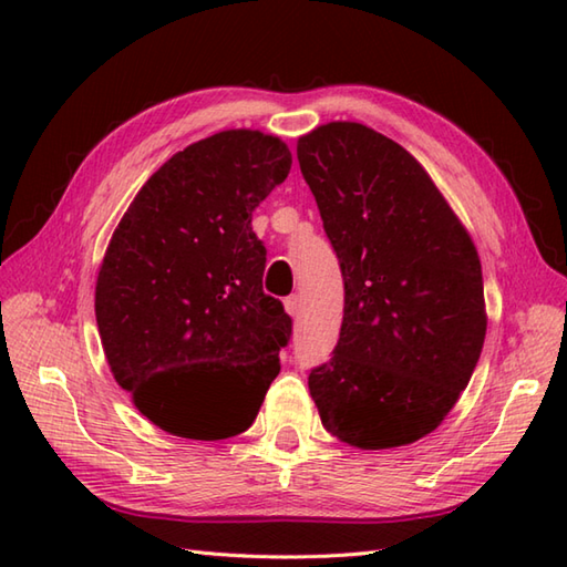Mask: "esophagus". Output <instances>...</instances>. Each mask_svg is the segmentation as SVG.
Here are the masks:
<instances>
[{"label":"esophagus","instance_id":"1","mask_svg":"<svg viewBox=\"0 0 567 567\" xmlns=\"http://www.w3.org/2000/svg\"><path fill=\"white\" fill-rule=\"evenodd\" d=\"M285 309H287V315H290V317H299V311H302V297H299V295L287 297Z\"/></svg>","mask_w":567,"mask_h":567}]
</instances>
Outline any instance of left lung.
I'll return each mask as SVG.
<instances>
[{"label":"left lung","instance_id":"8db88e82","mask_svg":"<svg viewBox=\"0 0 567 567\" xmlns=\"http://www.w3.org/2000/svg\"><path fill=\"white\" fill-rule=\"evenodd\" d=\"M343 275V323L309 372L321 424L365 451L414 443L467 388L485 343L477 250L400 143L331 122L297 143Z\"/></svg>","mask_w":567,"mask_h":567}]
</instances>
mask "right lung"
<instances>
[{"mask_svg": "<svg viewBox=\"0 0 567 567\" xmlns=\"http://www.w3.org/2000/svg\"><path fill=\"white\" fill-rule=\"evenodd\" d=\"M290 148L234 128L153 173L104 252L94 315L114 380L155 426L216 441L246 431L280 372L292 319L262 292L252 212Z\"/></svg>", "mask_w": 567, "mask_h": 567, "instance_id": "right-lung-1", "label": "right lung"}]
</instances>
